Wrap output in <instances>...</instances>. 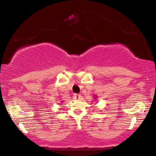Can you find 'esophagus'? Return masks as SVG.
Segmentation results:
<instances>
[{
	"label": "esophagus",
	"instance_id": "esophagus-1",
	"mask_svg": "<svg viewBox=\"0 0 156 156\" xmlns=\"http://www.w3.org/2000/svg\"><path fill=\"white\" fill-rule=\"evenodd\" d=\"M73 98H74V99L79 100V99H80L81 96H80V95H79V94H74L73 95Z\"/></svg>",
	"mask_w": 156,
	"mask_h": 156
}]
</instances>
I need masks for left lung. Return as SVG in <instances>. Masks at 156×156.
Masks as SVG:
<instances>
[{
    "mask_svg": "<svg viewBox=\"0 0 156 156\" xmlns=\"http://www.w3.org/2000/svg\"><path fill=\"white\" fill-rule=\"evenodd\" d=\"M97 98V97H96V96H94V99H95V98Z\"/></svg>",
    "mask_w": 156,
    "mask_h": 156,
    "instance_id": "8db88e82",
    "label": "left lung"
}]
</instances>
